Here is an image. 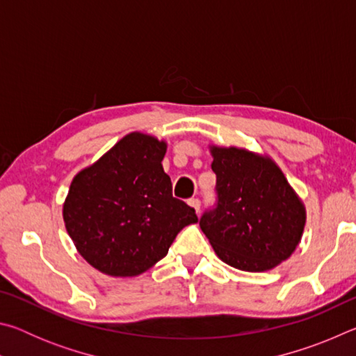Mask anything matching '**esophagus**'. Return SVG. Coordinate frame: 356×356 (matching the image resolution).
I'll return each mask as SVG.
<instances>
[{
  "mask_svg": "<svg viewBox=\"0 0 356 356\" xmlns=\"http://www.w3.org/2000/svg\"><path fill=\"white\" fill-rule=\"evenodd\" d=\"M188 204H190V207L195 209L196 213L201 212V201L197 200V197H191V200L188 201Z\"/></svg>",
  "mask_w": 356,
  "mask_h": 356,
  "instance_id": "esophagus-1",
  "label": "esophagus"
}]
</instances>
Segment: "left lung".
Segmentation results:
<instances>
[{
    "mask_svg": "<svg viewBox=\"0 0 356 356\" xmlns=\"http://www.w3.org/2000/svg\"><path fill=\"white\" fill-rule=\"evenodd\" d=\"M216 204L200 226L222 262L265 272L297 248L305 207L284 174L267 156L237 147H210Z\"/></svg>",
    "mask_w": 356,
    "mask_h": 356,
    "instance_id": "1",
    "label": "left lung"
}]
</instances>
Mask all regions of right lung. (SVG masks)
I'll list each match as a JSON object with an SVG mask.
<instances>
[{"label": "right lung", "instance_id": "1", "mask_svg": "<svg viewBox=\"0 0 356 356\" xmlns=\"http://www.w3.org/2000/svg\"><path fill=\"white\" fill-rule=\"evenodd\" d=\"M166 143L130 134L76 174L63 216L76 250L94 268L136 276L168 254L195 209L172 196L161 160Z\"/></svg>", "mask_w": 356, "mask_h": 356}]
</instances>
